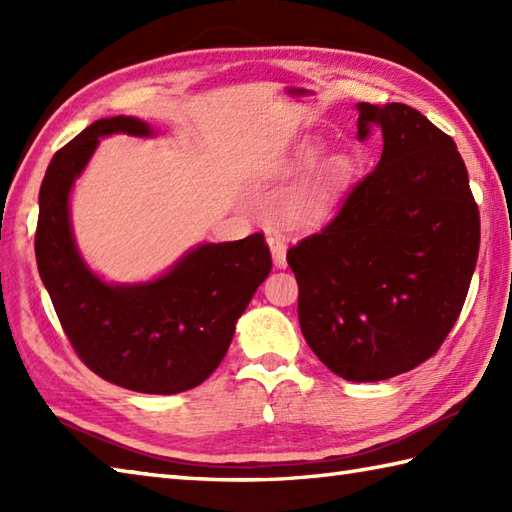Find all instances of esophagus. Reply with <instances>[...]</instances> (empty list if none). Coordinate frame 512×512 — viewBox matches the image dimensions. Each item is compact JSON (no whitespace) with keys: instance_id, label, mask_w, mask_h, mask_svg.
Returning a JSON list of instances; mask_svg holds the SVG:
<instances>
[{"instance_id":"1","label":"esophagus","mask_w":512,"mask_h":512,"mask_svg":"<svg viewBox=\"0 0 512 512\" xmlns=\"http://www.w3.org/2000/svg\"><path fill=\"white\" fill-rule=\"evenodd\" d=\"M266 242L270 246V255H273V262L277 268H286V237L279 233H268Z\"/></svg>"}]
</instances>
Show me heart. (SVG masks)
Returning <instances> with one entry per match:
<instances>
[{"label":"heart","instance_id":"b5f03b06","mask_svg":"<svg viewBox=\"0 0 512 512\" xmlns=\"http://www.w3.org/2000/svg\"><path fill=\"white\" fill-rule=\"evenodd\" d=\"M323 143L317 138H306L299 147L292 151L290 158L286 160V171H306L317 165L323 156ZM352 160L336 154L314 169L310 176L303 180L295 189L290 198V213L301 224H314L323 220L325 215L339 202L341 193L345 191L347 182L352 178Z\"/></svg>","mask_w":512,"mask_h":512}]
</instances>
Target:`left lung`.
<instances>
[{
	"instance_id": "8db88e82",
	"label": "left lung",
	"mask_w": 512,
	"mask_h": 512,
	"mask_svg": "<svg viewBox=\"0 0 512 512\" xmlns=\"http://www.w3.org/2000/svg\"><path fill=\"white\" fill-rule=\"evenodd\" d=\"M358 138H383L372 173L288 250L299 325L336 376L376 383L438 352L480 250V211L453 138L405 103H358Z\"/></svg>"
}]
</instances>
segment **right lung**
<instances>
[{
	"instance_id": "1",
	"label": "right lung",
	"mask_w": 512,
	"mask_h": 512,
	"mask_svg": "<svg viewBox=\"0 0 512 512\" xmlns=\"http://www.w3.org/2000/svg\"><path fill=\"white\" fill-rule=\"evenodd\" d=\"M156 136L136 116L85 127L50 160L39 191L35 255L43 286L81 361L140 394H180L209 378L233 341L237 319L273 268L262 233L198 244L143 284H107L85 264L70 222V193L99 140Z\"/></svg>"
}]
</instances>
